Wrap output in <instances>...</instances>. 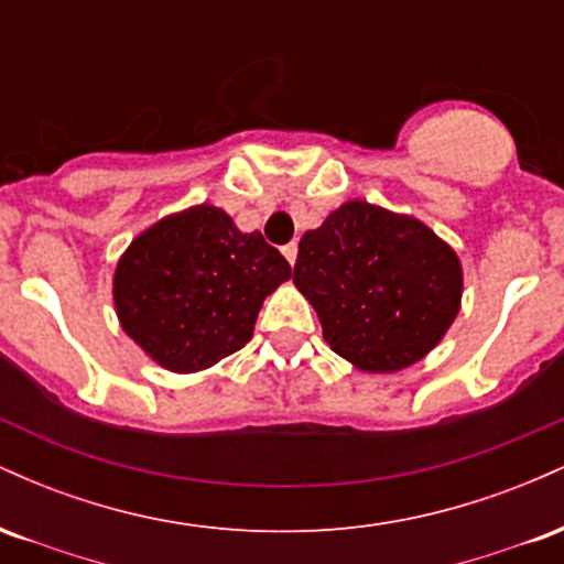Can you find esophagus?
Listing matches in <instances>:
<instances>
[{
	"label": "esophagus",
	"mask_w": 564,
	"mask_h": 564,
	"mask_svg": "<svg viewBox=\"0 0 564 564\" xmlns=\"http://www.w3.org/2000/svg\"><path fill=\"white\" fill-rule=\"evenodd\" d=\"M296 254H300V246H296L294 241L283 246V257H286L289 264H294V262H296Z\"/></svg>",
	"instance_id": "34e87169"
}]
</instances>
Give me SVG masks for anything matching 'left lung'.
Returning <instances> with one entry per match:
<instances>
[{
    "mask_svg": "<svg viewBox=\"0 0 564 564\" xmlns=\"http://www.w3.org/2000/svg\"><path fill=\"white\" fill-rule=\"evenodd\" d=\"M296 289L318 313L323 339L360 371L422 360L462 307V262L419 219L347 200L307 230Z\"/></svg>",
    "mask_w": 564,
    "mask_h": 564,
    "instance_id": "8db88e82",
    "label": "left lung"
}]
</instances>
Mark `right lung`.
<instances>
[{
  "mask_svg": "<svg viewBox=\"0 0 564 564\" xmlns=\"http://www.w3.org/2000/svg\"><path fill=\"white\" fill-rule=\"evenodd\" d=\"M289 278L262 232H241L223 209L200 204L129 243L113 275L116 315L159 366L193 373L241 349L264 296Z\"/></svg>",
  "mask_w": 564,
  "mask_h": 564,
  "instance_id": "obj_1",
  "label": "right lung"
}]
</instances>
